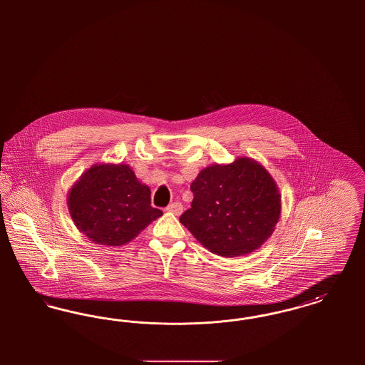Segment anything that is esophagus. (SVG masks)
<instances>
[{"label":"esophagus","instance_id":"1","mask_svg":"<svg viewBox=\"0 0 365 365\" xmlns=\"http://www.w3.org/2000/svg\"><path fill=\"white\" fill-rule=\"evenodd\" d=\"M167 210L178 216V215H180V213L183 212V205H182L180 202H173V204H170V205L167 207Z\"/></svg>","mask_w":365,"mask_h":365}]
</instances>
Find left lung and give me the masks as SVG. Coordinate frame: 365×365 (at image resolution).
Masks as SVG:
<instances>
[{"label": "left lung", "instance_id": "8db88e82", "mask_svg": "<svg viewBox=\"0 0 365 365\" xmlns=\"http://www.w3.org/2000/svg\"><path fill=\"white\" fill-rule=\"evenodd\" d=\"M190 189L191 208L179 220L215 255H249L275 231L282 210L278 185L253 158L212 164L200 171Z\"/></svg>", "mask_w": 365, "mask_h": 365}]
</instances>
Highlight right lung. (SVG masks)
Here are the masks:
<instances>
[{
    "mask_svg": "<svg viewBox=\"0 0 365 365\" xmlns=\"http://www.w3.org/2000/svg\"><path fill=\"white\" fill-rule=\"evenodd\" d=\"M67 205L71 219L97 245L122 246L158 219L150 205V189L128 164H94L72 185Z\"/></svg>",
    "mask_w": 365,
    "mask_h": 365,
    "instance_id": "obj_1",
    "label": "right lung"
}]
</instances>
